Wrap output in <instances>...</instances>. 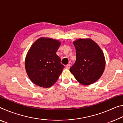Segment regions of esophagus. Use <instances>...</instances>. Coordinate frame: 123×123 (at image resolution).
Returning a JSON list of instances; mask_svg holds the SVG:
<instances>
[{
    "mask_svg": "<svg viewBox=\"0 0 123 123\" xmlns=\"http://www.w3.org/2000/svg\"><path fill=\"white\" fill-rule=\"evenodd\" d=\"M70 67H71V65H70L69 64H68V65H67L66 66V68L67 69H69Z\"/></svg>",
    "mask_w": 123,
    "mask_h": 123,
    "instance_id": "esophagus-1",
    "label": "esophagus"
}]
</instances>
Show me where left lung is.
<instances>
[{"label":"left lung","mask_w":123,"mask_h":123,"mask_svg":"<svg viewBox=\"0 0 123 123\" xmlns=\"http://www.w3.org/2000/svg\"><path fill=\"white\" fill-rule=\"evenodd\" d=\"M76 61L70 72L81 84L87 85L98 80L104 73L105 58L96 43L89 39H79L73 43Z\"/></svg>","instance_id":"8db88e82"}]
</instances>
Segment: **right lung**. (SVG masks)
<instances>
[{"mask_svg": "<svg viewBox=\"0 0 123 123\" xmlns=\"http://www.w3.org/2000/svg\"><path fill=\"white\" fill-rule=\"evenodd\" d=\"M60 44L58 40L40 38L31 46L25 67L30 79L36 85L50 87L57 80L65 67L56 54Z\"/></svg>", "mask_w": 123, "mask_h": 123, "instance_id": "add662e5", "label": "right lung"}]
</instances>
